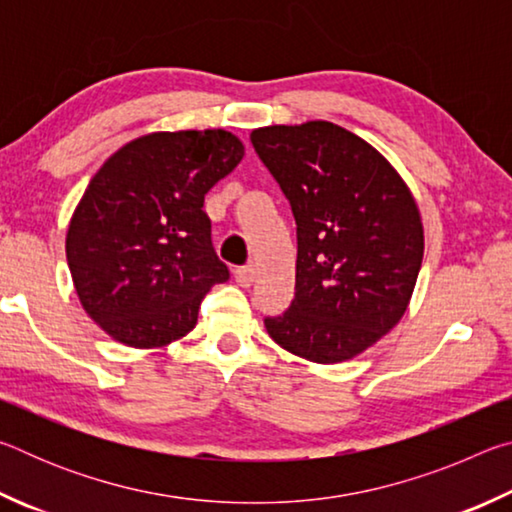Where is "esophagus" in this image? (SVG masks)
<instances>
[{
  "instance_id": "1",
  "label": "esophagus",
  "mask_w": 512,
  "mask_h": 512,
  "mask_svg": "<svg viewBox=\"0 0 512 512\" xmlns=\"http://www.w3.org/2000/svg\"><path fill=\"white\" fill-rule=\"evenodd\" d=\"M255 275H257L255 264H246V266H239L237 268L235 280L239 282V287H250V284L255 282Z\"/></svg>"
}]
</instances>
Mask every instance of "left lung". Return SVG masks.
<instances>
[{"mask_svg":"<svg viewBox=\"0 0 512 512\" xmlns=\"http://www.w3.org/2000/svg\"><path fill=\"white\" fill-rule=\"evenodd\" d=\"M296 216V298L266 316L271 339L316 363L361 354L400 323L418 280L424 232L391 162L332 121L250 133Z\"/></svg>","mask_w":512,"mask_h":512,"instance_id":"obj_1","label":"left lung"}]
</instances>
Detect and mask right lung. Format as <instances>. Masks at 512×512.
I'll return each mask as SVG.
<instances>
[{
  "label": "right lung",
  "instance_id": "1",
  "mask_svg": "<svg viewBox=\"0 0 512 512\" xmlns=\"http://www.w3.org/2000/svg\"><path fill=\"white\" fill-rule=\"evenodd\" d=\"M244 158L228 131L151 133L94 173L67 230V264L83 309L131 348L192 332L198 307L230 277L212 246L205 194Z\"/></svg>",
  "mask_w": 512,
  "mask_h": 512
}]
</instances>
